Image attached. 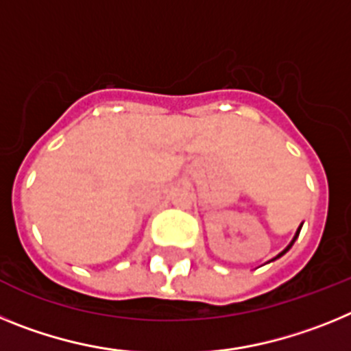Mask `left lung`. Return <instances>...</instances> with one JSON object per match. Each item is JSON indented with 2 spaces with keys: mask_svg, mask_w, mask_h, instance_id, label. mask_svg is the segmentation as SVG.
<instances>
[{
  "mask_svg": "<svg viewBox=\"0 0 351 351\" xmlns=\"http://www.w3.org/2000/svg\"><path fill=\"white\" fill-rule=\"evenodd\" d=\"M299 232H300V228H299V230H297L295 237H293V241H291V243H290V246H288V247H287V250H285V251H283V253H280V255H278V258H280V256H281V255H285V253H287V251H288V250H290V247H291V246H293V243H295V239H297V237H299Z\"/></svg>",
  "mask_w": 351,
  "mask_h": 351,
  "instance_id": "obj_1",
  "label": "left lung"
}]
</instances>
